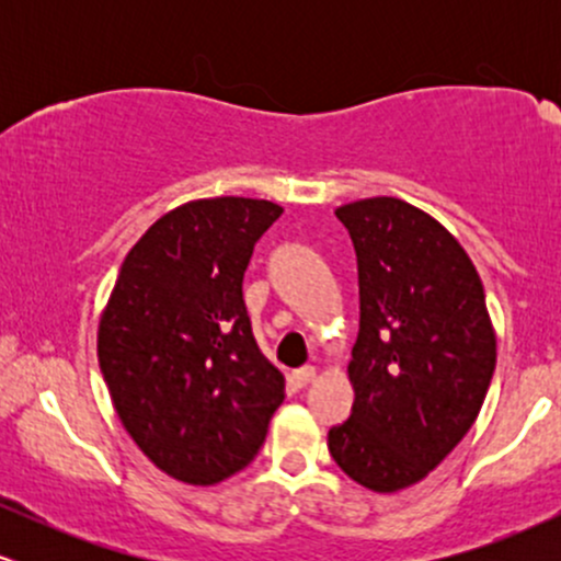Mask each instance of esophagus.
Segmentation results:
<instances>
[{
    "label": "esophagus",
    "mask_w": 561,
    "mask_h": 561,
    "mask_svg": "<svg viewBox=\"0 0 561 561\" xmlns=\"http://www.w3.org/2000/svg\"><path fill=\"white\" fill-rule=\"evenodd\" d=\"M313 379H317V369H313V366H300V369L293 371L295 388H306V385H311Z\"/></svg>",
    "instance_id": "1"
}]
</instances>
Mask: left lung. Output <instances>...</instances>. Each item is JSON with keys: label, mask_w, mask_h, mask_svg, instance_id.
Returning <instances> with one entry per match:
<instances>
[{"label": "left lung", "mask_w": 561, "mask_h": 561, "mask_svg": "<svg viewBox=\"0 0 561 561\" xmlns=\"http://www.w3.org/2000/svg\"><path fill=\"white\" fill-rule=\"evenodd\" d=\"M358 263L353 409L327 435L358 485L392 493L427 478L478 420L495 369L485 293L456 237L398 197L334 210Z\"/></svg>", "instance_id": "obj_1"}]
</instances>
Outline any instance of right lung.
<instances>
[{"instance_id":"obj_1","label":"right lung","mask_w":561,"mask_h":561,"mask_svg":"<svg viewBox=\"0 0 561 561\" xmlns=\"http://www.w3.org/2000/svg\"><path fill=\"white\" fill-rule=\"evenodd\" d=\"M282 208L192 199L128 250L96 332L115 414L171 478L216 485L255 459L285 377L255 345L242 276Z\"/></svg>"}]
</instances>
